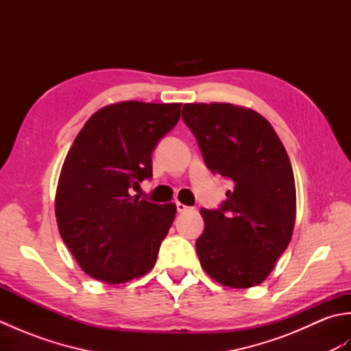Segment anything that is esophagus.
Listing matches in <instances>:
<instances>
[{"instance_id": "1", "label": "esophagus", "mask_w": 351, "mask_h": 351, "mask_svg": "<svg viewBox=\"0 0 351 351\" xmlns=\"http://www.w3.org/2000/svg\"><path fill=\"white\" fill-rule=\"evenodd\" d=\"M176 210H178V213H185V211H189V206L181 204V202H176Z\"/></svg>"}]
</instances>
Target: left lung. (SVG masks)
<instances>
[{"label": "left lung", "instance_id": "1", "mask_svg": "<svg viewBox=\"0 0 351 351\" xmlns=\"http://www.w3.org/2000/svg\"><path fill=\"white\" fill-rule=\"evenodd\" d=\"M182 121L206 167L232 182L219 210H200V265L221 285H259L288 247L295 223L294 173L285 147L267 119L232 104H185Z\"/></svg>", "mask_w": 351, "mask_h": 351}]
</instances>
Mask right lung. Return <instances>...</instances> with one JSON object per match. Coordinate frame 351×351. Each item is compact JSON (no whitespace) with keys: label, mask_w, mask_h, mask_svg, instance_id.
Wrapping results in <instances>:
<instances>
[{"label":"right lung","mask_w":351,"mask_h":351,"mask_svg":"<svg viewBox=\"0 0 351 351\" xmlns=\"http://www.w3.org/2000/svg\"><path fill=\"white\" fill-rule=\"evenodd\" d=\"M180 116L181 104H111L73 140L58 178L56 217L90 278L123 283L155 265L176 206L134 197L131 190L152 178L154 149Z\"/></svg>","instance_id":"right-lung-1"}]
</instances>
